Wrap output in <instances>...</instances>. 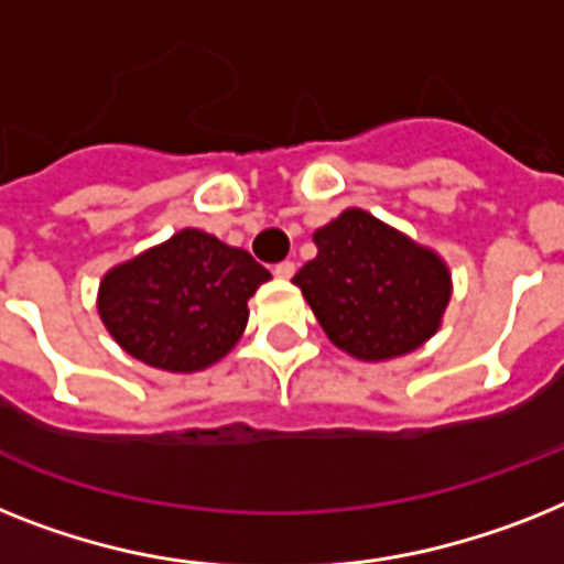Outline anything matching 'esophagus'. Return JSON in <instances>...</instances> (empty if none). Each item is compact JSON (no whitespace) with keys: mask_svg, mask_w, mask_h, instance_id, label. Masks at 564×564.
I'll return each mask as SVG.
<instances>
[{"mask_svg":"<svg viewBox=\"0 0 564 564\" xmlns=\"http://www.w3.org/2000/svg\"><path fill=\"white\" fill-rule=\"evenodd\" d=\"M273 273H276L279 279H291L293 273H296V264H293L291 259H285V262H279L276 268H273Z\"/></svg>","mask_w":564,"mask_h":564,"instance_id":"1","label":"esophagus"}]
</instances>
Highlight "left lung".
<instances>
[{
    "instance_id": "8db88e82",
    "label": "left lung",
    "mask_w": 564,
    "mask_h": 564,
    "mask_svg": "<svg viewBox=\"0 0 564 564\" xmlns=\"http://www.w3.org/2000/svg\"><path fill=\"white\" fill-rule=\"evenodd\" d=\"M314 245L293 285L339 351L383 362L435 337L453 296V273L435 250L360 207L319 227Z\"/></svg>"
}]
</instances>
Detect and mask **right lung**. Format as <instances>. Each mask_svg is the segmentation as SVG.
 Returning a JSON list of instances; mask_svg holds the SVG:
<instances>
[{
    "label": "right lung",
    "mask_w": 564,
    "mask_h": 564,
    "mask_svg": "<svg viewBox=\"0 0 564 564\" xmlns=\"http://www.w3.org/2000/svg\"><path fill=\"white\" fill-rule=\"evenodd\" d=\"M268 279L248 250L187 227L106 271L97 314L126 355L193 375L230 355L248 325V300Z\"/></svg>",
    "instance_id": "1"
}]
</instances>
